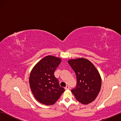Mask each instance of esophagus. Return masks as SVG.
I'll return each instance as SVG.
<instances>
[{
  "instance_id": "obj_1",
  "label": "esophagus",
  "mask_w": 121,
  "mask_h": 121,
  "mask_svg": "<svg viewBox=\"0 0 121 121\" xmlns=\"http://www.w3.org/2000/svg\"><path fill=\"white\" fill-rule=\"evenodd\" d=\"M70 89V87H69L68 85H67V86H66L65 87V90H68V89Z\"/></svg>"
}]
</instances>
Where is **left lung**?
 I'll return each mask as SVG.
<instances>
[{
    "label": "left lung",
    "instance_id": "left-lung-1",
    "mask_svg": "<svg viewBox=\"0 0 121 121\" xmlns=\"http://www.w3.org/2000/svg\"><path fill=\"white\" fill-rule=\"evenodd\" d=\"M68 63L77 77V86L71 90L73 94L84 105L94 101L101 86V78L98 70L90 61L82 58L70 59Z\"/></svg>",
    "mask_w": 121,
    "mask_h": 121
}]
</instances>
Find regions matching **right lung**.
Segmentation results:
<instances>
[{"mask_svg":"<svg viewBox=\"0 0 121 121\" xmlns=\"http://www.w3.org/2000/svg\"><path fill=\"white\" fill-rule=\"evenodd\" d=\"M61 59L48 56L39 60L33 68L29 83L33 95L38 101L46 105L54 104L64 91L60 86L54 73Z\"/></svg>","mask_w":121,"mask_h":121,"instance_id":"add662e5","label":"right lung"}]
</instances>
